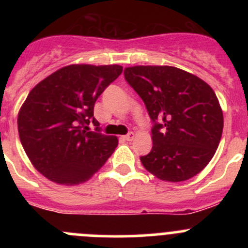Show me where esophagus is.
<instances>
[{
	"mask_svg": "<svg viewBox=\"0 0 248 248\" xmlns=\"http://www.w3.org/2000/svg\"><path fill=\"white\" fill-rule=\"evenodd\" d=\"M122 139L127 140V141H132V140L134 139V133H133V132H129L128 134H126V136L122 137Z\"/></svg>",
	"mask_w": 248,
	"mask_h": 248,
	"instance_id": "esophagus-1",
	"label": "esophagus"
}]
</instances>
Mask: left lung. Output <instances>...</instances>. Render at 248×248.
Here are the masks:
<instances>
[{"label":"left lung","instance_id":"8db88e82","mask_svg":"<svg viewBox=\"0 0 248 248\" xmlns=\"http://www.w3.org/2000/svg\"><path fill=\"white\" fill-rule=\"evenodd\" d=\"M124 74L154 124L151 151L140 157L144 168L163 181L196 176L214 157L223 131L214 90L170 66L128 67Z\"/></svg>","mask_w":248,"mask_h":248}]
</instances>
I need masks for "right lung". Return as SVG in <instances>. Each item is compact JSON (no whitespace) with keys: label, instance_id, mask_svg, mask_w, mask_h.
I'll return each instance as SVG.
<instances>
[{"label":"right lung","instance_id":"add662e5","mask_svg":"<svg viewBox=\"0 0 248 248\" xmlns=\"http://www.w3.org/2000/svg\"><path fill=\"white\" fill-rule=\"evenodd\" d=\"M121 73L119 64H71L31 90L17 115V129L27 157L41 174L73 186L103 167L119 141L101 133L93 108ZM90 123L96 127L94 132Z\"/></svg>","mask_w":248,"mask_h":248}]
</instances>
